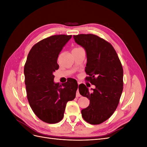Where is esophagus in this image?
Listing matches in <instances>:
<instances>
[{"mask_svg": "<svg viewBox=\"0 0 147 147\" xmlns=\"http://www.w3.org/2000/svg\"><path fill=\"white\" fill-rule=\"evenodd\" d=\"M78 84H79V83H78ZM81 96V95H80V92H79V91H78V90L77 91V93H76V97H80Z\"/></svg>", "mask_w": 147, "mask_h": 147, "instance_id": "34e87169", "label": "esophagus"}]
</instances>
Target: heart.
<instances>
[{"label": "heart", "instance_id": "1", "mask_svg": "<svg viewBox=\"0 0 147 147\" xmlns=\"http://www.w3.org/2000/svg\"><path fill=\"white\" fill-rule=\"evenodd\" d=\"M81 48H81V47H77V48H74L73 50H78V49H81Z\"/></svg>", "mask_w": 147, "mask_h": 147}]
</instances>
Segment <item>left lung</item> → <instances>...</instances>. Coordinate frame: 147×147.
Here are the masks:
<instances>
[{"instance_id":"obj_1","label":"left lung","mask_w":147,"mask_h":147,"mask_svg":"<svg viewBox=\"0 0 147 147\" xmlns=\"http://www.w3.org/2000/svg\"><path fill=\"white\" fill-rule=\"evenodd\" d=\"M75 41L85 49L87 64L86 80L95 85L90 92L81 84L80 94L90 104L82 110L84 121L99 124L108 119L116 110L123 90V69L117 53L109 42L97 35L88 34L74 35Z\"/></svg>"}]
</instances>
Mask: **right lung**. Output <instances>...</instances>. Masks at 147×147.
Here are the masks:
<instances>
[{
	"label": "right lung",
	"instance_id": "obj_1",
	"mask_svg": "<svg viewBox=\"0 0 147 147\" xmlns=\"http://www.w3.org/2000/svg\"><path fill=\"white\" fill-rule=\"evenodd\" d=\"M72 35H55L32 47L24 65L28 100L35 115L42 121L55 124L61 121L67 102L76 96L78 84L74 79L55 83L53 72L59 69L57 57Z\"/></svg>",
	"mask_w": 147,
	"mask_h": 147
}]
</instances>
